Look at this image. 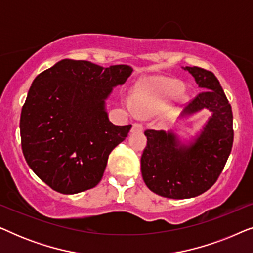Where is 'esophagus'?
Returning <instances> with one entry per match:
<instances>
[{
    "label": "esophagus",
    "mask_w": 253,
    "mask_h": 253,
    "mask_svg": "<svg viewBox=\"0 0 253 253\" xmlns=\"http://www.w3.org/2000/svg\"><path fill=\"white\" fill-rule=\"evenodd\" d=\"M144 126L141 123H133L132 124V131H143Z\"/></svg>",
    "instance_id": "esophagus-1"
}]
</instances>
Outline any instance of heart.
<instances>
[{
    "label": "heart",
    "instance_id": "b5f03b06",
    "mask_svg": "<svg viewBox=\"0 0 253 253\" xmlns=\"http://www.w3.org/2000/svg\"><path fill=\"white\" fill-rule=\"evenodd\" d=\"M184 91V85L179 81L158 78L151 85L139 89L134 96V105L127 103L130 112H137L141 116H151L164 108L169 99Z\"/></svg>",
    "mask_w": 253,
    "mask_h": 253
}]
</instances>
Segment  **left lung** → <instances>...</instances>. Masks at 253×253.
<instances>
[{
	"instance_id": "1",
	"label": "left lung",
	"mask_w": 253,
	"mask_h": 253,
	"mask_svg": "<svg viewBox=\"0 0 253 253\" xmlns=\"http://www.w3.org/2000/svg\"><path fill=\"white\" fill-rule=\"evenodd\" d=\"M203 89L183 110L182 116L204 108L212 112L200 133L183 145L174 132L146 130V147L140 159L143 179L157 195L186 199L207 191L222 172L234 141L233 112L213 72L185 67Z\"/></svg>"
}]
</instances>
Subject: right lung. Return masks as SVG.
<instances>
[{"instance_id": "right-lung-1", "label": "right lung", "mask_w": 253, "mask_h": 253, "mask_svg": "<svg viewBox=\"0 0 253 253\" xmlns=\"http://www.w3.org/2000/svg\"><path fill=\"white\" fill-rule=\"evenodd\" d=\"M131 74L126 64L102 68L67 58L33 81L20 115L22 150L55 191L74 195L101 181L110 152L131 129L110 122L105 101Z\"/></svg>"}]
</instances>
